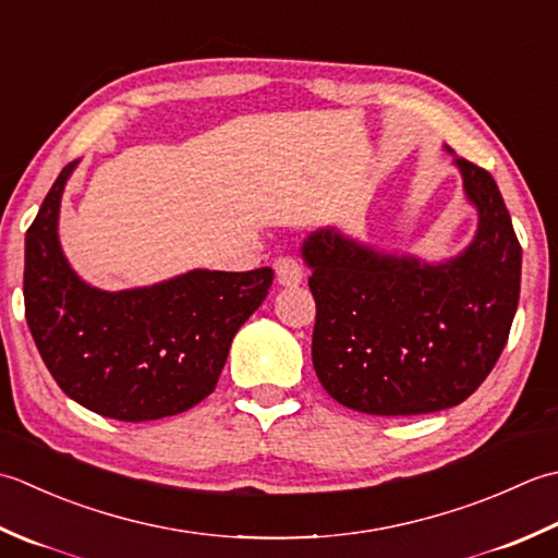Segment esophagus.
Segmentation results:
<instances>
[{
  "label": "esophagus",
  "mask_w": 558,
  "mask_h": 558,
  "mask_svg": "<svg viewBox=\"0 0 558 558\" xmlns=\"http://www.w3.org/2000/svg\"><path fill=\"white\" fill-rule=\"evenodd\" d=\"M275 269H277V279L281 287H299V283L303 281V267L295 257L275 259Z\"/></svg>",
  "instance_id": "34e87169"
}]
</instances>
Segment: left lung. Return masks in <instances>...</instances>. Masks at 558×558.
Instances as JSON below:
<instances>
[{"label": "left lung", "instance_id": "left-lung-1", "mask_svg": "<svg viewBox=\"0 0 558 558\" xmlns=\"http://www.w3.org/2000/svg\"><path fill=\"white\" fill-rule=\"evenodd\" d=\"M454 163L480 231L450 263L378 255L335 231L303 243L317 380L356 412L412 416L460 404L508 342L522 250L492 173L468 158Z\"/></svg>", "mask_w": 558, "mask_h": 558}]
</instances>
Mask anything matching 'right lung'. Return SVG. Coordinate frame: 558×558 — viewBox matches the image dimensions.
<instances>
[{
    "label": "right lung",
    "mask_w": 558,
    "mask_h": 558,
    "mask_svg": "<svg viewBox=\"0 0 558 558\" xmlns=\"http://www.w3.org/2000/svg\"><path fill=\"white\" fill-rule=\"evenodd\" d=\"M66 163L26 231L24 303L33 342L74 402L118 422L187 412L211 395L238 329L275 271L195 269L149 289L98 291L66 265L57 211Z\"/></svg>",
    "instance_id": "1"
}]
</instances>
